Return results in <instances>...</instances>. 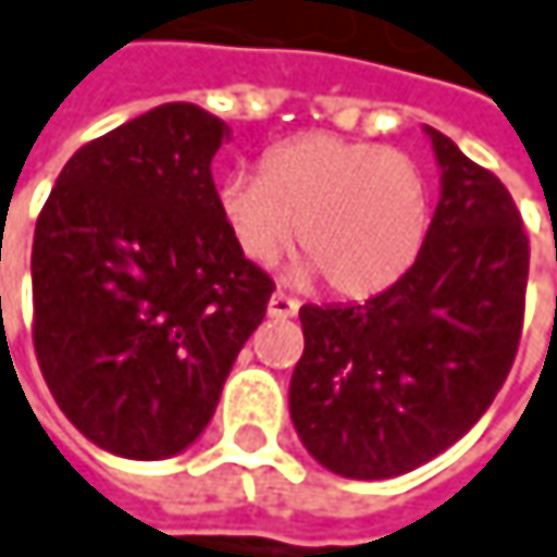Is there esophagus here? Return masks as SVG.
<instances>
[{
  "mask_svg": "<svg viewBox=\"0 0 557 557\" xmlns=\"http://www.w3.org/2000/svg\"><path fill=\"white\" fill-rule=\"evenodd\" d=\"M268 312L274 315V319H293L296 312H299V299H293V296H286V293H274L271 296V302H268Z\"/></svg>",
  "mask_w": 557,
  "mask_h": 557,
  "instance_id": "34e87169",
  "label": "esophagus"
}]
</instances>
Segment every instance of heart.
<instances>
[{"label": "heart", "instance_id": "b5f03b06", "mask_svg": "<svg viewBox=\"0 0 557 557\" xmlns=\"http://www.w3.org/2000/svg\"><path fill=\"white\" fill-rule=\"evenodd\" d=\"M215 202L242 258L268 268L296 238L302 274L348 299L406 277L432 222L429 180L409 154L335 135L280 145L261 176H225Z\"/></svg>", "mask_w": 557, "mask_h": 557}]
</instances>
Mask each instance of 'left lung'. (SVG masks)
<instances>
[{"label": "left lung", "instance_id": "8db88e82", "mask_svg": "<svg viewBox=\"0 0 557 557\" xmlns=\"http://www.w3.org/2000/svg\"><path fill=\"white\" fill-rule=\"evenodd\" d=\"M442 199L406 277L351 306H302L289 416L309 455L355 481L406 474L494 403L525 315L529 238L494 170L425 128Z\"/></svg>", "mask_w": 557, "mask_h": 557}]
</instances>
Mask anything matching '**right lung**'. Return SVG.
<instances>
[{"instance_id": "obj_1", "label": "right lung", "mask_w": 557, "mask_h": 557, "mask_svg": "<svg viewBox=\"0 0 557 557\" xmlns=\"http://www.w3.org/2000/svg\"><path fill=\"white\" fill-rule=\"evenodd\" d=\"M228 128L158 106L83 145L35 225L32 342L63 416L99 448L158 461L209 425L274 280L215 202Z\"/></svg>"}]
</instances>
